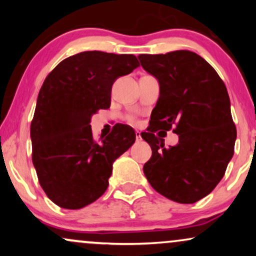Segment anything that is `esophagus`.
Listing matches in <instances>:
<instances>
[{
  "instance_id": "34e87169",
  "label": "esophagus",
  "mask_w": 256,
  "mask_h": 256,
  "mask_svg": "<svg viewBox=\"0 0 256 256\" xmlns=\"http://www.w3.org/2000/svg\"><path fill=\"white\" fill-rule=\"evenodd\" d=\"M134 134H136V140H142V137H140V131H136V132H134Z\"/></svg>"
}]
</instances>
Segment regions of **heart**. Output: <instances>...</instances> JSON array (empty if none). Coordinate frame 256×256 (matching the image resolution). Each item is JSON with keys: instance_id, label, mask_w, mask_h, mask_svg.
Listing matches in <instances>:
<instances>
[{"instance_id": "obj_1", "label": "heart", "mask_w": 256, "mask_h": 256, "mask_svg": "<svg viewBox=\"0 0 256 256\" xmlns=\"http://www.w3.org/2000/svg\"><path fill=\"white\" fill-rule=\"evenodd\" d=\"M131 120H132V119H131Z\"/></svg>"}]
</instances>
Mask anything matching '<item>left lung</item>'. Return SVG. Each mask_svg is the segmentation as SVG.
<instances>
[{
    "label": "left lung",
    "instance_id": "left-lung-1",
    "mask_svg": "<svg viewBox=\"0 0 256 256\" xmlns=\"http://www.w3.org/2000/svg\"><path fill=\"white\" fill-rule=\"evenodd\" d=\"M138 58L160 83L150 125L140 134L152 152L143 172L162 196L194 204L213 192L234 156L237 131L228 90L216 70L196 52L140 54ZM158 130L177 133L178 144L166 148L154 134Z\"/></svg>",
    "mask_w": 256,
    "mask_h": 256
}]
</instances>
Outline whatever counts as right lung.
Wrapping results in <instances>:
<instances>
[{"instance_id":"add662e5","label":"right lung","mask_w":256,"mask_h":256,"mask_svg":"<svg viewBox=\"0 0 256 256\" xmlns=\"http://www.w3.org/2000/svg\"><path fill=\"white\" fill-rule=\"evenodd\" d=\"M138 66L132 54L92 50L64 58L46 76L31 122L32 162L58 207L79 210L104 195L113 162L134 143L128 125L95 140L90 119L110 108L116 79Z\"/></svg>"}]
</instances>
